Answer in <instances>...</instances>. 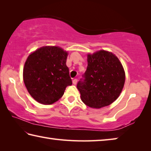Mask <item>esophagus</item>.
Instances as JSON below:
<instances>
[{"label": "esophagus", "instance_id": "obj_1", "mask_svg": "<svg viewBox=\"0 0 151 151\" xmlns=\"http://www.w3.org/2000/svg\"><path fill=\"white\" fill-rule=\"evenodd\" d=\"M77 82H78L77 79H74V80H73V83L74 84V85H76V84L77 83Z\"/></svg>", "mask_w": 151, "mask_h": 151}]
</instances>
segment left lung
<instances>
[{
	"label": "left lung",
	"mask_w": 151,
	"mask_h": 151,
	"mask_svg": "<svg viewBox=\"0 0 151 151\" xmlns=\"http://www.w3.org/2000/svg\"><path fill=\"white\" fill-rule=\"evenodd\" d=\"M77 88L84 104L92 108L111 104L123 88L125 74L120 61L111 52L101 50L88 55V67Z\"/></svg>",
	"instance_id": "obj_1"
}]
</instances>
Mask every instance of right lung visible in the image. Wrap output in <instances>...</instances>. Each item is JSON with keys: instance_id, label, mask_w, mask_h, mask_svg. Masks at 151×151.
Segmentation results:
<instances>
[{"instance_id": "1", "label": "right lung", "mask_w": 151, "mask_h": 151, "mask_svg": "<svg viewBox=\"0 0 151 151\" xmlns=\"http://www.w3.org/2000/svg\"><path fill=\"white\" fill-rule=\"evenodd\" d=\"M68 53L57 46H44L29 55L23 80L29 93L39 103L50 105L63 96L72 81L66 65Z\"/></svg>"}]
</instances>
